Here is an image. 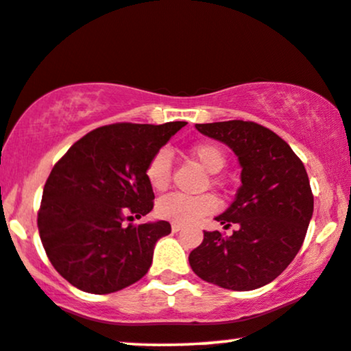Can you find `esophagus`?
Here are the masks:
<instances>
[{
	"mask_svg": "<svg viewBox=\"0 0 351 351\" xmlns=\"http://www.w3.org/2000/svg\"><path fill=\"white\" fill-rule=\"evenodd\" d=\"M181 230H183V224H180V223H173L171 224V231L173 232H178Z\"/></svg>",
	"mask_w": 351,
	"mask_h": 351,
	"instance_id": "esophagus-1",
	"label": "esophagus"
}]
</instances>
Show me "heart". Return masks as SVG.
<instances>
[{"mask_svg": "<svg viewBox=\"0 0 351 351\" xmlns=\"http://www.w3.org/2000/svg\"><path fill=\"white\" fill-rule=\"evenodd\" d=\"M191 154L208 173H218L226 163L221 149L215 144H195ZM146 178L156 191H163L171 178V158L167 151H158L152 156L146 167ZM218 208V200L212 194L186 195L171 193L163 195L157 202V215L168 221L189 224L197 221L205 215L213 213Z\"/></svg>", "mask_w": 351, "mask_h": 351, "instance_id": "obj_1", "label": "heart"}]
</instances>
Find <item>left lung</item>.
Segmentation results:
<instances>
[{
    "instance_id": "left-lung-1",
    "label": "left lung",
    "mask_w": 351,
    "mask_h": 351,
    "mask_svg": "<svg viewBox=\"0 0 351 351\" xmlns=\"http://www.w3.org/2000/svg\"><path fill=\"white\" fill-rule=\"evenodd\" d=\"M205 136L230 146L242 167L236 199L217 221L237 231L224 237L204 231L189 254L200 279L231 291H254L274 281L291 265L305 241L313 217L306 170L291 146L255 121L197 123Z\"/></svg>"
}]
</instances>
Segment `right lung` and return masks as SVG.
Returning <instances> with one entry per match:
<instances>
[{"label":"right lung","mask_w":351,"mask_h":351,"mask_svg":"<svg viewBox=\"0 0 351 351\" xmlns=\"http://www.w3.org/2000/svg\"><path fill=\"white\" fill-rule=\"evenodd\" d=\"M186 121L114 123L78 139L46 180L38 231L64 279L90 293L121 291L151 268L168 221L127 224L154 207L146 167Z\"/></svg>","instance_id":"1"}]
</instances>
